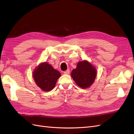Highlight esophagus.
<instances>
[{
    "label": "esophagus",
    "mask_w": 134,
    "mask_h": 134,
    "mask_svg": "<svg viewBox=\"0 0 134 134\" xmlns=\"http://www.w3.org/2000/svg\"><path fill=\"white\" fill-rule=\"evenodd\" d=\"M64 73L65 74H66V75L69 74H70V70H66V71H65L64 72Z\"/></svg>",
    "instance_id": "34e87169"
}]
</instances>
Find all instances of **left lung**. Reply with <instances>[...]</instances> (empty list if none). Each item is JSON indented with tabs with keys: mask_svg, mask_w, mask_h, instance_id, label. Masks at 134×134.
<instances>
[{
	"mask_svg": "<svg viewBox=\"0 0 134 134\" xmlns=\"http://www.w3.org/2000/svg\"><path fill=\"white\" fill-rule=\"evenodd\" d=\"M71 75L78 86L86 89L90 87L94 83L97 71L90 63L84 60L78 63L76 68L72 70Z\"/></svg>",
	"mask_w": 134,
	"mask_h": 134,
	"instance_id": "obj_1",
	"label": "left lung"
}]
</instances>
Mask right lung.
I'll return each mask as SVG.
<instances>
[{
    "instance_id": "right-lung-1",
    "label": "right lung",
    "mask_w": 134,
    "mask_h": 134,
    "mask_svg": "<svg viewBox=\"0 0 134 134\" xmlns=\"http://www.w3.org/2000/svg\"><path fill=\"white\" fill-rule=\"evenodd\" d=\"M60 76V72L46 62L40 64L34 70L33 73L34 79L37 86L45 92L50 91L55 87Z\"/></svg>"
}]
</instances>
